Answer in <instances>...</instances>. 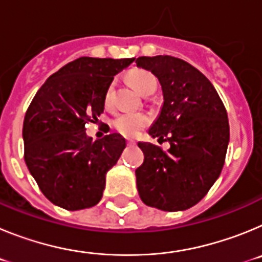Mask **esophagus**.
<instances>
[{"mask_svg":"<svg viewBox=\"0 0 262 262\" xmlns=\"http://www.w3.org/2000/svg\"><path fill=\"white\" fill-rule=\"evenodd\" d=\"M127 144H128V145H135V142H134V140H127Z\"/></svg>","mask_w":262,"mask_h":262,"instance_id":"34e87169","label":"esophagus"}]
</instances>
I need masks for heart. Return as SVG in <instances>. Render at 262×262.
I'll use <instances>...</instances> for the list:
<instances>
[{
	"label": "heart",
	"instance_id": "heart-1",
	"mask_svg": "<svg viewBox=\"0 0 262 262\" xmlns=\"http://www.w3.org/2000/svg\"><path fill=\"white\" fill-rule=\"evenodd\" d=\"M128 80L133 86L144 96H147L152 90L155 92L157 86L156 77L151 72L144 71V69H135L129 72ZM111 102H113V85H108L103 94V103L105 106H110ZM149 122H151V118L143 113H122L111 120V126L123 136L135 138L142 133L144 127L149 124Z\"/></svg>",
	"mask_w": 262,
	"mask_h": 262
}]
</instances>
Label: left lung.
<instances>
[{
  "mask_svg": "<svg viewBox=\"0 0 262 262\" xmlns=\"http://www.w3.org/2000/svg\"><path fill=\"white\" fill-rule=\"evenodd\" d=\"M136 66L152 72L164 103L149 135L166 140L168 151L138 143L144 161L135 170L139 195L147 206L181 211L196 205L214 185L230 142L227 111L203 73L177 57L142 56Z\"/></svg>",
  "mask_w": 262,
  "mask_h": 262,
  "instance_id": "1",
  "label": "left lung"
}]
</instances>
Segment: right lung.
Masks as SVG:
<instances>
[{
	"label": "right lung",
	"instance_id": "1",
	"mask_svg": "<svg viewBox=\"0 0 262 262\" xmlns=\"http://www.w3.org/2000/svg\"><path fill=\"white\" fill-rule=\"evenodd\" d=\"M133 59L80 57L41 85L23 120L25 161L46 198L62 209L97 205L106 173L117 164L126 140L110 134L93 140L88 122L103 113V94Z\"/></svg>",
	"mask_w": 262,
	"mask_h": 262
}]
</instances>
